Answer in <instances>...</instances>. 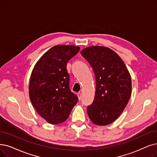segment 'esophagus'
I'll return each instance as SVG.
<instances>
[{
	"label": "esophagus",
	"mask_w": 157,
	"mask_h": 157,
	"mask_svg": "<svg viewBox=\"0 0 157 157\" xmlns=\"http://www.w3.org/2000/svg\"><path fill=\"white\" fill-rule=\"evenodd\" d=\"M77 96H78V100H81V98H82V93H77Z\"/></svg>",
	"instance_id": "34e87169"
}]
</instances>
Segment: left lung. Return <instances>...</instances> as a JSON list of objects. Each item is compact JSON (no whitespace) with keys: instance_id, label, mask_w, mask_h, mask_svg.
<instances>
[{"instance_id":"obj_1","label":"left lung","mask_w":157,"mask_h":157,"mask_svg":"<svg viewBox=\"0 0 157 157\" xmlns=\"http://www.w3.org/2000/svg\"><path fill=\"white\" fill-rule=\"evenodd\" d=\"M80 53L92 67L96 79L95 96L87 108V115L98 126L110 124L129 102L132 90L130 73L122 59L109 48L90 46Z\"/></svg>"}]
</instances>
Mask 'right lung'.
<instances>
[{
    "instance_id": "1",
    "label": "right lung",
    "mask_w": 157,
    "mask_h": 157,
    "mask_svg": "<svg viewBox=\"0 0 157 157\" xmlns=\"http://www.w3.org/2000/svg\"><path fill=\"white\" fill-rule=\"evenodd\" d=\"M80 50L73 45L50 48L37 61L31 74L29 95L34 108L48 123L64 122L78 102L70 89L67 62Z\"/></svg>"
}]
</instances>
